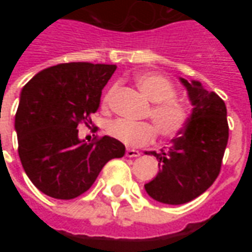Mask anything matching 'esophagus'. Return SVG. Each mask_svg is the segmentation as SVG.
<instances>
[{
    "label": "esophagus",
    "mask_w": 252,
    "mask_h": 252,
    "mask_svg": "<svg viewBox=\"0 0 252 252\" xmlns=\"http://www.w3.org/2000/svg\"><path fill=\"white\" fill-rule=\"evenodd\" d=\"M126 155L128 158H137V157H140V153H139L137 150H131V148H128L126 151Z\"/></svg>",
    "instance_id": "esophagus-1"
}]
</instances>
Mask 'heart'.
I'll use <instances>...</instances> for the list:
<instances>
[{"label":"heart","mask_w":252,"mask_h":252,"mask_svg":"<svg viewBox=\"0 0 252 252\" xmlns=\"http://www.w3.org/2000/svg\"><path fill=\"white\" fill-rule=\"evenodd\" d=\"M137 88L154 105L148 116L151 123H132L119 120L110 121L106 132L112 139L128 147H142L151 143L157 136V129L164 137H174L185 129L189 123V109L184 102L175 98L177 90L167 78L159 74H143L136 78ZM112 90L105 95L104 105L108 104Z\"/></svg>","instance_id":"1"}]
</instances>
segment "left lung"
<instances>
[{
    "label": "left lung",
    "instance_id": "left-lung-1",
    "mask_svg": "<svg viewBox=\"0 0 252 252\" xmlns=\"http://www.w3.org/2000/svg\"><path fill=\"white\" fill-rule=\"evenodd\" d=\"M180 81L193 105L189 123L171 140L167 151H146L157 157L160 169L144 189L151 198L169 205L186 204L211 188L220 173L228 143L224 101L198 81Z\"/></svg>",
    "mask_w": 252,
    "mask_h": 252
}]
</instances>
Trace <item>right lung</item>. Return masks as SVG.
Instances as JSON below:
<instances>
[{"label": "right lung", "mask_w": 252, "mask_h": 252, "mask_svg": "<svg viewBox=\"0 0 252 252\" xmlns=\"http://www.w3.org/2000/svg\"><path fill=\"white\" fill-rule=\"evenodd\" d=\"M115 70L116 64L61 63L37 72L21 90L14 120L19 157L41 193L75 198L90 189L110 159L124 157L123 143L104 136L88 144L77 129L97 112Z\"/></svg>", "instance_id": "right-lung-1"}]
</instances>
